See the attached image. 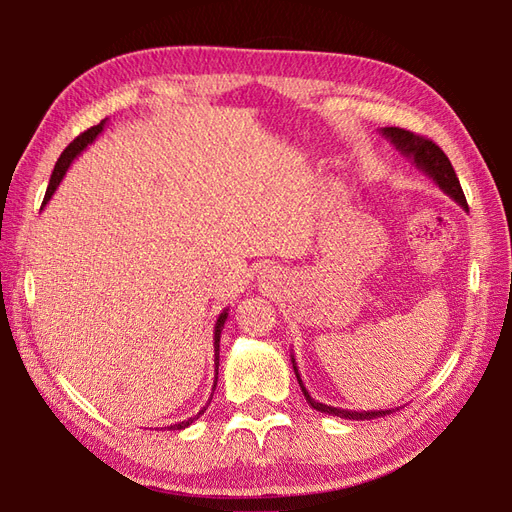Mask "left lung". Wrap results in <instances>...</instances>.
Listing matches in <instances>:
<instances>
[{"instance_id": "left-lung-1", "label": "left lung", "mask_w": 512, "mask_h": 512, "mask_svg": "<svg viewBox=\"0 0 512 512\" xmlns=\"http://www.w3.org/2000/svg\"><path fill=\"white\" fill-rule=\"evenodd\" d=\"M380 132H382L384 138H389V141L395 145V149L401 153V156L408 158L418 170H423V173L427 177H431L433 183H436L446 196H451L457 205H461L463 209L468 211L466 196H463L461 183L455 175V168H453L451 160L446 158V153L436 143L429 141V138H425L421 134L408 132L404 128H382ZM290 361H292V369H294V374H297V380H299L301 391L307 399V404L318 412L333 414V416H339V418H350V421H369V418H378V416H386V414L393 412V410L356 412V410H344V408H333V406H327V404H320V401H316L312 395H309V391L303 386L299 367H297V363H294V354H290Z\"/></svg>"}]
</instances>
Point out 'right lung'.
Wrapping results in <instances>:
<instances>
[{"mask_svg": "<svg viewBox=\"0 0 512 512\" xmlns=\"http://www.w3.org/2000/svg\"><path fill=\"white\" fill-rule=\"evenodd\" d=\"M104 126H106V119L104 121H100L98 126H94V128H89L87 132H83L81 136H76L74 141L64 149V153H61L59 156V160H57V164H55V168H53V175H51V181H49V188H46V194H44V203H42V207L49 203L51 200V196L55 194V190H57V185L61 183V179H64V175L68 173V168H70V164L76 160V156H81V151L89 145V143H94L96 138H98V134L104 130ZM226 318H228V309H224V312L218 316V322H215V329H213V350H215V382H213V391H215V384H218V365H220V335H222V329H224V322H226ZM213 397V395H211ZM211 404V399L207 401V404L203 406V410H198V414H194L192 418H188V421H181V423H175V425H170L168 429H185V427H190L196 418H200V414H205V410H207V406Z\"/></svg>", "mask_w": 512, "mask_h": 512, "instance_id": "1", "label": "right lung"}]
</instances>
